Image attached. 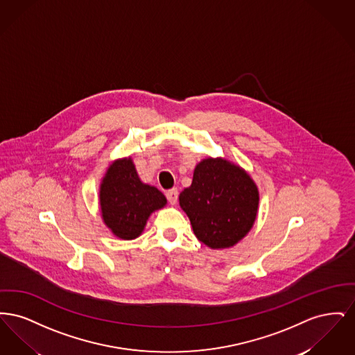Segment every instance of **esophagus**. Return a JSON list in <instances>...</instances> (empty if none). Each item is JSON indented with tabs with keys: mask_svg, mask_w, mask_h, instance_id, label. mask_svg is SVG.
I'll return each instance as SVG.
<instances>
[{
	"mask_svg": "<svg viewBox=\"0 0 355 355\" xmlns=\"http://www.w3.org/2000/svg\"><path fill=\"white\" fill-rule=\"evenodd\" d=\"M166 198L169 201L170 205H175L177 198H178V190L177 189H170L166 191Z\"/></svg>",
	"mask_w": 355,
	"mask_h": 355,
	"instance_id": "obj_1",
	"label": "esophagus"
}]
</instances>
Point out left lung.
<instances>
[{"instance_id": "1", "label": "left lung", "mask_w": 355, "mask_h": 355, "mask_svg": "<svg viewBox=\"0 0 355 355\" xmlns=\"http://www.w3.org/2000/svg\"><path fill=\"white\" fill-rule=\"evenodd\" d=\"M259 193L252 177L225 158H205L193 182L180 194V206L196 236L211 249L238 243L253 227Z\"/></svg>"}]
</instances>
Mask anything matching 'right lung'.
<instances>
[{
	"label": "right lung",
	"instance_id": "obj_1",
	"mask_svg": "<svg viewBox=\"0 0 355 355\" xmlns=\"http://www.w3.org/2000/svg\"><path fill=\"white\" fill-rule=\"evenodd\" d=\"M165 196L144 184L132 158L114 161L102 178L100 206L103 223L121 239L141 236L150 214L166 205Z\"/></svg>",
	"mask_w": 355,
	"mask_h": 355
}]
</instances>
